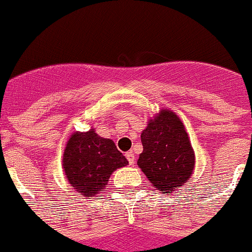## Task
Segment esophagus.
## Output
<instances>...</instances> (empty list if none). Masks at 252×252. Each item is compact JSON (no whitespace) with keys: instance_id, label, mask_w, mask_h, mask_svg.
Returning a JSON list of instances; mask_svg holds the SVG:
<instances>
[{"instance_id":"34e87169","label":"esophagus","mask_w":252,"mask_h":252,"mask_svg":"<svg viewBox=\"0 0 252 252\" xmlns=\"http://www.w3.org/2000/svg\"><path fill=\"white\" fill-rule=\"evenodd\" d=\"M125 156H126V158H127L128 163L135 164L136 158H135V155H133V152H126V153H125Z\"/></svg>"}]
</instances>
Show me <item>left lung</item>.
<instances>
[{
    "label": "left lung",
    "instance_id": "1",
    "mask_svg": "<svg viewBox=\"0 0 252 252\" xmlns=\"http://www.w3.org/2000/svg\"><path fill=\"white\" fill-rule=\"evenodd\" d=\"M143 151L137 166L159 193L168 194L189 182L195 153L182 120L169 109H160L141 133Z\"/></svg>",
    "mask_w": 252,
    "mask_h": 252
}]
</instances>
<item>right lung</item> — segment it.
Here are the masks:
<instances>
[{"instance_id": "add662e5", "label": "right lung", "mask_w": 252, "mask_h": 252, "mask_svg": "<svg viewBox=\"0 0 252 252\" xmlns=\"http://www.w3.org/2000/svg\"><path fill=\"white\" fill-rule=\"evenodd\" d=\"M127 164L128 160L114 141L99 136L94 128L71 133L62 159L66 181L76 193L86 198L104 190L111 174Z\"/></svg>"}]
</instances>
